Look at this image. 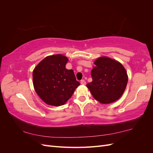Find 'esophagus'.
<instances>
[{"label":"esophagus","instance_id":"esophagus-1","mask_svg":"<svg viewBox=\"0 0 153 153\" xmlns=\"http://www.w3.org/2000/svg\"><path fill=\"white\" fill-rule=\"evenodd\" d=\"M80 84H81L82 85H85L86 82H85V80H82L80 81Z\"/></svg>","mask_w":153,"mask_h":153}]
</instances>
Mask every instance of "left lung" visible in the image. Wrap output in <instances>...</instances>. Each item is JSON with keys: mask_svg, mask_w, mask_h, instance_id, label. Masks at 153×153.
<instances>
[{"mask_svg": "<svg viewBox=\"0 0 153 153\" xmlns=\"http://www.w3.org/2000/svg\"><path fill=\"white\" fill-rule=\"evenodd\" d=\"M91 71L92 81L87 87L95 100L108 104L117 100L126 89L128 75L122 64L106 57H100L94 62Z\"/></svg>", "mask_w": 153, "mask_h": 153, "instance_id": "left-lung-1", "label": "left lung"}]
</instances>
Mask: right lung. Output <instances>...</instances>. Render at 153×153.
I'll return each instance as SVG.
<instances>
[{"label":"right lung","instance_id":"add662e5","mask_svg":"<svg viewBox=\"0 0 153 153\" xmlns=\"http://www.w3.org/2000/svg\"><path fill=\"white\" fill-rule=\"evenodd\" d=\"M68 61L62 55H51L45 57L34 69L32 77L35 91L48 105H64L80 84L72 69L66 68Z\"/></svg>","mask_w":153,"mask_h":153}]
</instances>
